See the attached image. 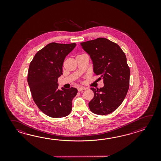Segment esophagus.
Returning a JSON list of instances; mask_svg holds the SVG:
<instances>
[{"label":"esophagus","mask_w":161,"mask_h":161,"mask_svg":"<svg viewBox=\"0 0 161 161\" xmlns=\"http://www.w3.org/2000/svg\"><path fill=\"white\" fill-rule=\"evenodd\" d=\"M86 88L85 87H78V92H82V91H83V90H85Z\"/></svg>","instance_id":"obj_1"}]
</instances>
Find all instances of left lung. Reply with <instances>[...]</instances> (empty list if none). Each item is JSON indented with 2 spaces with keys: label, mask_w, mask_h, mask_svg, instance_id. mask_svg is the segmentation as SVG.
<instances>
[{
  "label": "left lung",
  "mask_w": 161,
  "mask_h": 161,
  "mask_svg": "<svg viewBox=\"0 0 161 161\" xmlns=\"http://www.w3.org/2000/svg\"><path fill=\"white\" fill-rule=\"evenodd\" d=\"M90 56L93 71L104 86L91 89L94 98L89 103L92 113L106 115L114 112L123 103L129 89L130 69L127 58L119 45L105 38L80 43Z\"/></svg>",
  "instance_id": "obj_1"
}]
</instances>
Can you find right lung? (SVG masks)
<instances>
[{
	"instance_id": "right-lung-1",
	"label": "right lung",
	"mask_w": 161,
	"mask_h": 161,
	"mask_svg": "<svg viewBox=\"0 0 161 161\" xmlns=\"http://www.w3.org/2000/svg\"><path fill=\"white\" fill-rule=\"evenodd\" d=\"M76 45L51 42L35 55L30 63L27 82L34 103L42 112L53 118L67 116L72 110L78 90L58 89L65 58Z\"/></svg>"
}]
</instances>
